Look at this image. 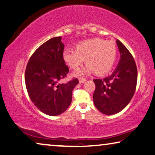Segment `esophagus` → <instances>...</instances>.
I'll list each match as a JSON object with an SVG mask.
<instances>
[{
    "mask_svg": "<svg viewBox=\"0 0 155 155\" xmlns=\"http://www.w3.org/2000/svg\"><path fill=\"white\" fill-rule=\"evenodd\" d=\"M87 79L86 78H79V82L81 84V83H84L85 81H86Z\"/></svg>",
    "mask_w": 155,
    "mask_h": 155,
    "instance_id": "esophagus-1",
    "label": "esophagus"
}]
</instances>
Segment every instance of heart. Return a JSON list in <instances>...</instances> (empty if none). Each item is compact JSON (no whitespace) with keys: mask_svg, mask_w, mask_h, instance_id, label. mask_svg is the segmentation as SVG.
I'll list each match as a JSON object with an SVG mask.
<instances>
[{"mask_svg":"<svg viewBox=\"0 0 155 155\" xmlns=\"http://www.w3.org/2000/svg\"><path fill=\"white\" fill-rule=\"evenodd\" d=\"M63 60L69 68L78 70L84 63L87 66L77 75L94 72L102 75L110 71L117 57V48L113 42L94 38L84 40L75 46V50H65Z\"/></svg>","mask_w":155,"mask_h":155,"instance_id":"obj_1","label":"heart"}]
</instances>
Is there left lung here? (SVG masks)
Instances as JSON below:
<instances>
[{"label":"left lung","mask_w":155,"mask_h":155,"mask_svg":"<svg viewBox=\"0 0 155 155\" xmlns=\"http://www.w3.org/2000/svg\"><path fill=\"white\" fill-rule=\"evenodd\" d=\"M120 59L108 77L95 79L94 104L101 113L114 115L122 111L133 97L137 84L138 71L133 56L128 49L117 40Z\"/></svg>","instance_id":"left-lung-1"}]
</instances>
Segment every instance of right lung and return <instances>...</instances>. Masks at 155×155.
<instances>
[{"label":"right lung","instance_id":"1","mask_svg":"<svg viewBox=\"0 0 155 155\" xmlns=\"http://www.w3.org/2000/svg\"><path fill=\"white\" fill-rule=\"evenodd\" d=\"M64 49L61 37L48 40L34 51L25 71L31 101L42 113L51 116L66 110L72 101L74 87L79 82L78 78H73L67 83H59L69 72L63 60Z\"/></svg>","mask_w":155,"mask_h":155}]
</instances>
